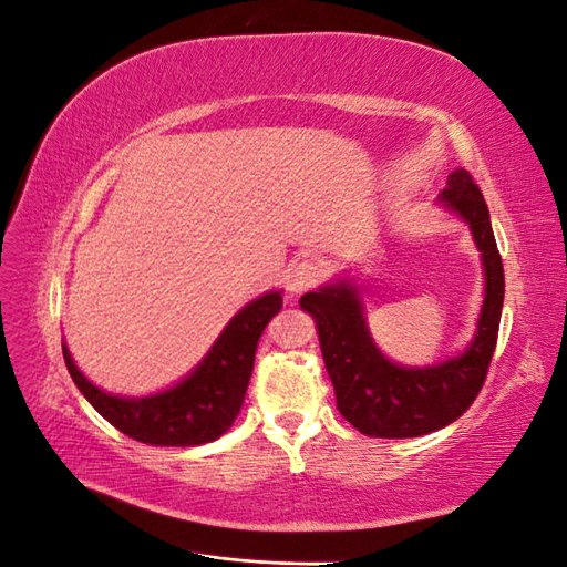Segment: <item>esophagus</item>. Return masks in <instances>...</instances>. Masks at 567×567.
I'll list each match as a JSON object with an SVG mask.
<instances>
[{
    "mask_svg": "<svg viewBox=\"0 0 567 567\" xmlns=\"http://www.w3.org/2000/svg\"><path fill=\"white\" fill-rule=\"evenodd\" d=\"M324 276V267L320 259H300L298 264H293V269L288 271V291L293 296L310 291L312 286H318L320 279Z\"/></svg>",
    "mask_w": 567,
    "mask_h": 567,
    "instance_id": "obj_1",
    "label": "esophagus"
}]
</instances>
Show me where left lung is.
Returning a JSON list of instances; mask_svg holds the SVG:
<instances>
[{
    "label": "left lung",
    "mask_w": 567,
    "mask_h": 567,
    "mask_svg": "<svg viewBox=\"0 0 567 567\" xmlns=\"http://www.w3.org/2000/svg\"><path fill=\"white\" fill-rule=\"evenodd\" d=\"M442 204L468 220L485 264V303L473 344L439 367L402 369L373 347L361 303L349 284L324 286L300 298L318 320L320 349L337 398V410L361 434L381 439L422 436L458 420L487 379L497 347L505 300V269L481 188L465 169L451 174Z\"/></svg>",
    "instance_id": "1"
}]
</instances>
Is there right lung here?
Instances as JSON below:
<instances>
[{"instance_id": "add662e5", "label": "right lung", "mask_w": 567, "mask_h": 567, "mask_svg": "<svg viewBox=\"0 0 567 567\" xmlns=\"http://www.w3.org/2000/svg\"><path fill=\"white\" fill-rule=\"evenodd\" d=\"M281 308V293H267L249 303L225 327L216 347L186 381L167 393L141 400L104 393L74 367L68 347H62V354L80 393L116 430L143 444L198 446L216 442L237 420L255 369L259 337Z\"/></svg>"}]
</instances>
